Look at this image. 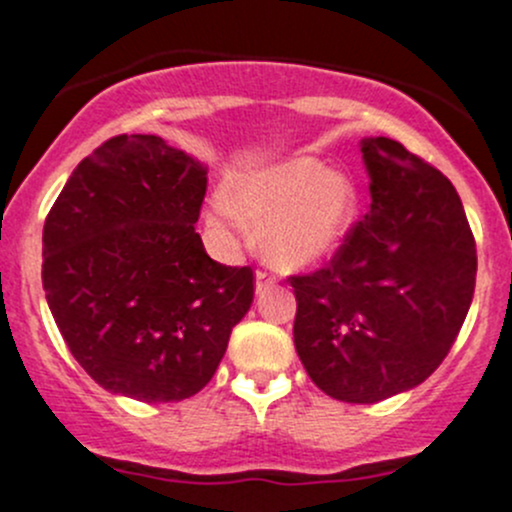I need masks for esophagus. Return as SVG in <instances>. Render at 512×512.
<instances>
[{
	"label": "esophagus",
	"mask_w": 512,
	"mask_h": 512,
	"mask_svg": "<svg viewBox=\"0 0 512 512\" xmlns=\"http://www.w3.org/2000/svg\"><path fill=\"white\" fill-rule=\"evenodd\" d=\"M272 285H275V277H270L267 272H257L255 275V292H265V289H270Z\"/></svg>",
	"instance_id": "34e87169"
}]
</instances>
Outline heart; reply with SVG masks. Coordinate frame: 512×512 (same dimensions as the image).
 I'll use <instances>...</instances> for the list:
<instances>
[{"label": "heart", "mask_w": 512, "mask_h": 512, "mask_svg": "<svg viewBox=\"0 0 512 512\" xmlns=\"http://www.w3.org/2000/svg\"><path fill=\"white\" fill-rule=\"evenodd\" d=\"M356 210L359 193L349 175L299 156L240 180L230 195H215L208 220L220 237L260 225L262 257L280 270H302L342 245Z\"/></svg>", "instance_id": "obj_1"}]
</instances>
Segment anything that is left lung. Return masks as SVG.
I'll return each instance as SVG.
<instances>
[{
  "instance_id": "obj_1",
  "label": "left lung",
  "mask_w": 512,
  "mask_h": 512,
  "mask_svg": "<svg viewBox=\"0 0 512 512\" xmlns=\"http://www.w3.org/2000/svg\"><path fill=\"white\" fill-rule=\"evenodd\" d=\"M369 213L329 267L289 277L294 347L309 379L347 404L426 381L456 342L476 289V240L451 180L399 141L361 138Z\"/></svg>"
}]
</instances>
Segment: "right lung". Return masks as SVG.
Returning <instances> with one entry per match:
<instances>
[{"instance_id":"1","label":"right lung","mask_w":512,"mask_h":512,"mask_svg":"<svg viewBox=\"0 0 512 512\" xmlns=\"http://www.w3.org/2000/svg\"><path fill=\"white\" fill-rule=\"evenodd\" d=\"M208 168L160 136H116L81 160L44 223V282L74 359L146 404L198 394L252 304L250 267L195 232Z\"/></svg>"}]
</instances>
